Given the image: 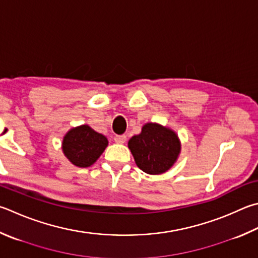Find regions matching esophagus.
<instances>
[{
  "mask_svg": "<svg viewBox=\"0 0 258 258\" xmlns=\"http://www.w3.org/2000/svg\"><path fill=\"white\" fill-rule=\"evenodd\" d=\"M114 141L118 144H123L126 142V135H116Z\"/></svg>",
  "mask_w": 258,
  "mask_h": 258,
  "instance_id": "34e87169",
  "label": "esophagus"
}]
</instances>
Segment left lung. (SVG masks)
I'll list each match as a JSON object with an SVG mask.
<instances>
[{
    "instance_id": "1",
    "label": "left lung",
    "mask_w": 258,
    "mask_h": 258,
    "mask_svg": "<svg viewBox=\"0 0 258 258\" xmlns=\"http://www.w3.org/2000/svg\"><path fill=\"white\" fill-rule=\"evenodd\" d=\"M127 145L137 166L149 175L165 174L175 165L181 151L178 134L158 123H145L141 133L131 138Z\"/></svg>"
}]
</instances>
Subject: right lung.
<instances>
[{"label":"right lung","mask_w":258,"mask_h":258,"mask_svg":"<svg viewBox=\"0 0 258 258\" xmlns=\"http://www.w3.org/2000/svg\"><path fill=\"white\" fill-rule=\"evenodd\" d=\"M107 147L108 140L105 135L87 124L69 130L62 141L64 156L72 165L80 168L92 166Z\"/></svg>","instance_id":"1"}]
</instances>
